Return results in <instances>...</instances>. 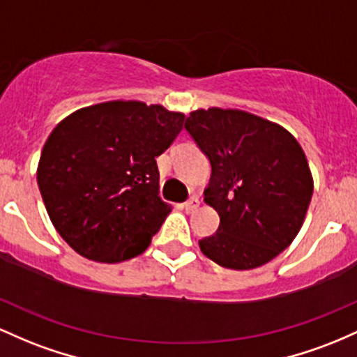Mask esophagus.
<instances>
[{"label": "esophagus", "instance_id": "1", "mask_svg": "<svg viewBox=\"0 0 357 357\" xmlns=\"http://www.w3.org/2000/svg\"><path fill=\"white\" fill-rule=\"evenodd\" d=\"M199 204H200L199 199L195 197V195H192V197H189L185 202H183V209H185L187 212H194V211H197Z\"/></svg>", "mask_w": 357, "mask_h": 357}]
</instances>
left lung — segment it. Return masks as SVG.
Listing matches in <instances>:
<instances>
[{"instance_id": "1", "label": "left lung", "mask_w": 357, "mask_h": 357, "mask_svg": "<svg viewBox=\"0 0 357 357\" xmlns=\"http://www.w3.org/2000/svg\"><path fill=\"white\" fill-rule=\"evenodd\" d=\"M187 133L211 162L206 204L219 227L200 239L202 253L224 268L251 270L295 239L314 182L305 153L285 128L236 109H199Z\"/></svg>"}]
</instances>
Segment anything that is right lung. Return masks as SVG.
Wrapping results in <instances>:
<instances>
[{
    "label": "right lung",
    "instance_id": "add662e5",
    "mask_svg": "<svg viewBox=\"0 0 357 357\" xmlns=\"http://www.w3.org/2000/svg\"><path fill=\"white\" fill-rule=\"evenodd\" d=\"M185 116L109 101L67 116L40 157L37 182L50 221L72 250L119 263L150 246L172 209L158 197L157 157Z\"/></svg>",
    "mask_w": 357,
    "mask_h": 357
}]
</instances>
